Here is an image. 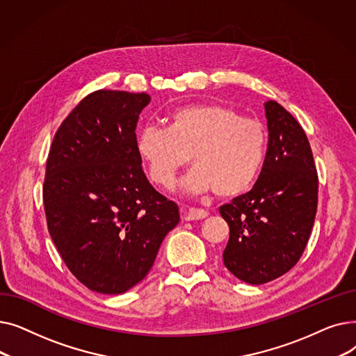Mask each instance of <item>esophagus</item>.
Wrapping results in <instances>:
<instances>
[{
  "instance_id": "1",
  "label": "esophagus",
  "mask_w": 356,
  "mask_h": 356,
  "mask_svg": "<svg viewBox=\"0 0 356 356\" xmlns=\"http://www.w3.org/2000/svg\"><path fill=\"white\" fill-rule=\"evenodd\" d=\"M208 216V212L204 209H196V208H191L186 211L184 213V219L186 220H199V219H204Z\"/></svg>"
}]
</instances>
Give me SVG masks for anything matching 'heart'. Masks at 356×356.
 I'll use <instances>...</instances> for the list:
<instances>
[{"label": "heart", "instance_id": "obj_1", "mask_svg": "<svg viewBox=\"0 0 356 356\" xmlns=\"http://www.w3.org/2000/svg\"><path fill=\"white\" fill-rule=\"evenodd\" d=\"M136 149L148 177L161 188H170L191 157L193 168L180 189L231 197L248 191L257 179L266 160L267 131L258 120L228 106L188 105L170 112L165 128L144 127Z\"/></svg>", "mask_w": 356, "mask_h": 356}]
</instances>
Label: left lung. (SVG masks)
I'll return each instance as SVG.
<instances>
[{
	"instance_id": "1",
	"label": "left lung",
	"mask_w": 356,
	"mask_h": 356,
	"mask_svg": "<svg viewBox=\"0 0 356 356\" xmlns=\"http://www.w3.org/2000/svg\"><path fill=\"white\" fill-rule=\"evenodd\" d=\"M268 148L251 192L219 208L229 225L223 264L242 282L264 284L300 259L317 209V172L309 140L275 101L264 104Z\"/></svg>"
}]
</instances>
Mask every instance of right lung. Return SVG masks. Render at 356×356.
I'll list each match as a JSON object with an SVG mask.
<instances>
[{
  "label": "right lung",
  "instance_id": "right-lung-1",
  "mask_svg": "<svg viewBox=\"0 0 356 356\" xmlns=\"http://www.w3.org/2000/svg\"><path fill=\"white\" fill-rule=\"evenodd\" d=\"M147 93L97 90L56 133L43 202L49 234L89 290L121 294L152 270L179 207L147 180L136 149Z\"/></svg>",
  "mask_w": 356,
  "mask_h": 356
}]
</instances>
